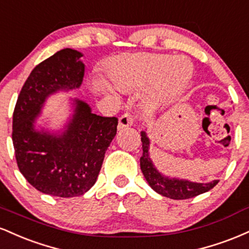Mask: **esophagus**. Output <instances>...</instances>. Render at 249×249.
<instances>
[{"instance_id":"obj_1","label":"esophagus","mask_w":249,"mask_h":249,"mask_svg":"<svg viewBox=\"0 0 249 249\" xmlns=\"http://www.w3.org/2000/svg\"><path fill=\"white\" fill-rule=\"evenodd\" d=\"M134 123V117L131 113H124L118 121V128H123L132 125Z\"/></svg>"}]
</instances>
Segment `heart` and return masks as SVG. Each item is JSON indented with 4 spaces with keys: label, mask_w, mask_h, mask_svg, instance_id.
<instances>
[{
    "label": "heart",
    "mask_w": 249,
    "mask_h": 249,
    "mask_svg": "<svg viewBox=\"0 0 249 249\" xmlns=\"http://www.w3.org/2000/svg\"><path fill=\"white\" fill-rule=\"evenodd\" d=\"M191 73L192 64L186 57L142 53L117 59L111 64L108 76L115 89L124 92L141 90L152 84L147 91L146 103L157 107L178 92ZM93 88L104 91L101 83H95Z\"/></svg>",
    "instance_id": "obj_1"
}]
</instances>
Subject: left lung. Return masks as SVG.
Returning <instances> with one entry per match:
<instances>
[{"instance_id": "1", "label": "left lung", "mask_w": 249, "mask_h": 249, "mask_svg": "<svg viewBox=\"0 0 249 249\" xmlns=\"http://www.w3.org/2000/svg\"><path fill=\"white\" fill-rule=\"evenodd\" d=\"M142 156L141 157V168L145 179L151 187L157 193L174 200L190 199L199 196L207 191L212 190L219 182V180H213L211 182H193L190 180L168 178L157 170L150 158L148 148H150V139L145 131H142Z\"/></svg>"}]
</instances>
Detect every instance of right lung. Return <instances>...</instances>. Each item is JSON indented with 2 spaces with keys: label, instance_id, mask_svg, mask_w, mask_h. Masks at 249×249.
<instances>
[{
  "label": "right lung",
  "instance_id": "add662e5",
  "mask_svg": "<svg viewBox=\"0 0 249 249\" xmlns=\"http://www.w3.org/2000/svg\"><path fill=\"white\" fill-rule=\"evenodd\" d=\"M79 51H57L35 69L22 87L13 115V144L19 172L36 190L61 198L79 196L95 185L118 119L91 112L73 99V115L62 132L35 128L45 101L58 91L81 87L85 65Z\"/></svg>",
  "mask_w": 249,
  "mask_h": 249
}]
</instances>
